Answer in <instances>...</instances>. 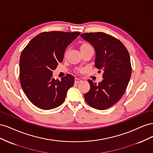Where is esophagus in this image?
Instances as JSON below:
<instances>
[{
    "label": "esophagus",
    "mask_w": 153,
    "mask_h": 153,
    "mask_svg": "<svg viewBox=\"0 0 153 153\" xmlns=\"http://www.w3.org/2000/svg\"><path fill=\"white\" fill-rule=\"evenodd\" d=\"M82 82V80L79 79V78H75V83H78V82Z\"/></svg>",
    "instance_id": "esophagus-1"
}]
</instances>
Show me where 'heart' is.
<instances>
[{
    "mask_svg": "<svg viewBox=\"0 0 153 153\" xmlns=\"http://www.w3.org/2000/svg\"><path fill=\"white\" fill-rule=\"evenodd\" d=\"M88 46H90L89 45H88V44H87V43H84V44H82V45H81V47H80V50L81 49H83V48H85V47H88ZM67 53V52H66V53H65V55Z\"/></svg>",
    "mask_w": 153,
    "mask_h": 153,
    "instance_id": "1",
    "label": "heart"
}]
</instances>
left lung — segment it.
<instances>
[{"instance_id":"obj_1","label":"left lung","mask_w":153,"mask_h":153,"mask_svg":"<svg viewBox=\"0 0 153 153\" xmlns=\"http://www.w3.org/2000/svg\"><path fill=\"white\" fill-rule=\"evenodd\" d=\"M80 36L93 46L95 67L103 70V79L98 84L88 80L91 88L84 95L85 100L92 108L107 109L121 100L130 79L132 68L128 51L121 41L104 32Z\"/></svg>"}]
</instances>
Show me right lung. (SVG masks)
<instances>
[{"label": "right lung", "instance_id": "obj_1", "mask_svg": "<svg viewBox=\"0 0 153 153\" xmlns=\"http://www.w3.org/2000/svg\"><path fill=\"white\" fill-rule=\"evenodd\" d=\"M80 32H43L30 40L20 58V81L27 98L37 107L50 110L65 100L75 78L67 74L61 80L53 78V70L63 60L66 47Z\"/></svg>", "mask_w": 153, "mask_h": 153}]
</instances>
